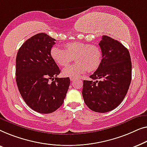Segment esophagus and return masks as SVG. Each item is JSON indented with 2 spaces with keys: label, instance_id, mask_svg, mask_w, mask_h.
<instances>
[{
  "label": "esophagus",
  "instance_id": "34e87169",
  "mask_svg": "<svg viewBox=\"0 0 147 147\" xmlns=\"http://www.w3.org/2000/svg\"><path fill=\"white\" fill-rule=\"evenodd\" d=\"M70 79H71V81H73V80H75V78H74V77H71V78H70Z\"/></svg>",
  "mask_w": 147,
  "mask_h": 147
}]
</instances>
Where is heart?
Instances as JSON below:
<instances>
[{"mask_svg":"<svg viewBox=\"0 0 147 147\" xmlns=\"http://www.w3.org/2000/svg\"><path fill=\"white\" fill-rule=\"evenodd\" d=\"M65 49L53 47L51 49V57L57 65L66 67L73 58L76 63L63 69V74L68 77H77L84 74L86 69L93 72L98 69L102 61V53L96 45L81 42H69L65 45Z\"/></svg>","mask_w":147,"mask_h":147,"instance_id":"obj_1","label":"heart"}]
</instances>
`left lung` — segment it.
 I'll use <instances>...</instances> for the list:
<instances>
[{
    "label": "left lung",
    "mask_w": 147,
    "mask_h": 147,
    "mask_svg": "<svg viewBox=\"0 0 147 147\" xmlns=\"http://www.w3.org/2000/svg\"><path fill=\"white\" fill-rule=\"evenodd\" d=\"M102 53L98 69L84 80L82 96L90 110L107 113L123 100L131 82L132 63L128 49L121 42L103 35L99 42Z\"/></svg>",
    "instance_id": "8db88e82"
}]
</instances>
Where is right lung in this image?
<instances>
[{
    "label": "right lung",
    "mask_w": 147,
    "mask_h": 147,
    "mask_svg": "<svg viewBox=\"0 0 147 147\" xmlns=\"http://www.w3.org/2000/svg\"><path fill=\"white\" fill-rule=\"evenodd\" d=\"M55 40L38 33L26 40L16 55L18 90L30 109L42 114L53 113L63 105L70 85L69 77H57L61 70L51 57Z\"/></svg>",
    "instance_id": "1"
}]
</instances>
